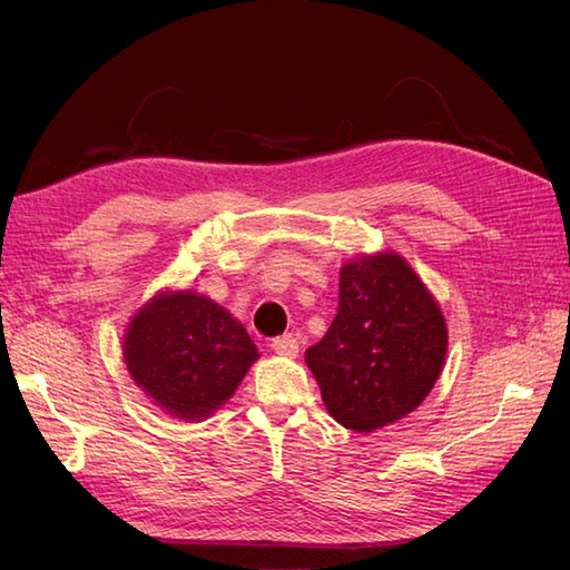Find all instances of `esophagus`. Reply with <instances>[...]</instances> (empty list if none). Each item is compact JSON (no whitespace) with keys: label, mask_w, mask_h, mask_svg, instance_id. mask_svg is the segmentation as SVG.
<instances>
[{"label":"esophagus","mask_w":570,"mask_h":570,"mask_svg":"<svg viewBox=\"0 0 570 570\" xmlns=\"http://www.w3.org/2000/svg\"><path fill=\"white\" fill-rule=\"evenodd\" d=\"M271 348H273L277 355L297 357V353H299V341L293 336V333H285V336H277V338H273Z\"/></svg>","instance_id":"obj_1"}]
</instances>
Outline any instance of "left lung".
Listing matches in <instances>:
<instances>
[{"instance_id":"obj_1","label":"left lung","mask_w":570,"mask_h":570,"mask_svg":"<svg viewBox=\"0 0 570 570\" xmlns=\"http://www.w3.org/2000/svg\"><path fill=\"white\" fill-rule=\"evenodd\" d=\"M445 353L435 297L404 258L384 252L341 268L338 314L304 360L331 419L372 433L423 404Z\"/></svg>"}]
</instances>
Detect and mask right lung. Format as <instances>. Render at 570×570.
<instances>
[{"instance_id":"add662e5","label":"right lung","mask_w":570,"mask_h":570,"mask_svg":"<svg viewBox=\"0 0 570 570\" xmlns=\"http://www.w3.org/2000/svg\"><path fill=\"white\" fill-rule=\"evenodd\" d=\"M122 357L135 384L159 409L203 421L234 394L258 351L225 307L180 289L159 293L132 316Z\"/></svg>"}]
</instances>
